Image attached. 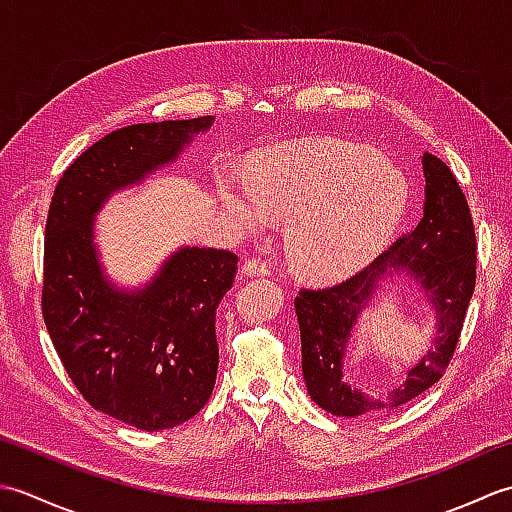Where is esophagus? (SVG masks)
I'll return each instance as SVG.
<instances>
[{
  "mask_svg": "<svg viewBox=\"0 0 512 512\" xmlns=\"http://www.w3.org/2000/svg\"><path fill=\"white\" fill-rule=\"evenodd\" d=\"M242 273L246 277H266V275H270V266L264 262V259L250 257V259H246V262H244Z\"/></svg>",
  "mask_w": 512,
  "mask_h": 512,
  "instance_id": "obj_1",
  "label": "esophagus"
}]
</instances>
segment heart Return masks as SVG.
<instances>
[{
  "mask_svg": "<svg viewBox=\"0 0 512 512\" xmlns=\"http://www.w3.org/2000/svg\"><path fill=\"white\" fill-rule=\"evenodd\" d=\"M222 204L248 233L288 220L295 273L330 281L356 273L383 248L405 213L402 173L374 149L343 140L279 147L253 162L246 182L217 178Z\"/></svg>",
  "mask_w": 512,
  "mask_h": 512,
  "instance_id": "b5f03b06",
  "label": "heart"
}]
</instances>
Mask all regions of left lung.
Returning a JSON list of instances; mask_svg holds the SVG:
<instances>
[{
    "mask_svg": "<svg viewBox=\"0 0 512 512\" xmlns=\"http://www.w3.org/2000/svg\"><path fill=\"white\" fill-rule=\"evenodd\" d=\"M422 220L361 273L332 288H301L295 299L301 330V367L310 398L341 418L372 416L394 409L436 385L458 345L475 290V228L469 202L451 169L424 151ZM409 276L437 312V336L430 352L406 380L385 397L350 388L342 376L346 341L380 280Z\"/></svg>",
    "mask_w": 512,
    "mask_h": 512,
    "instance_id": "1",
    "label": "left lung"
}]
</instances>
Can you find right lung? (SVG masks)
I'll return each instance as SVG.
<instances>
[{
	"instance_id": "add662e5",
	"label": "right lung",
	"mask_w": 512,
	"mask_h": 512,
	"mask_svg": "<svg viewBox=\"0 0 512 512\" xmlns=\"http://www.w3.org/2000/svg\"><path fill=\"white\" fill-rule=\"evenodd\" d=\"M213 121L116 129L63 171L50 202L41 310L54 350L94 409L143 431L178 427L211 398L215 310L233 286L237 255L184 246L149 284L123 290L103 275L94 215L112 193L171 165Z\"/></svg>"
}]
</instances>
